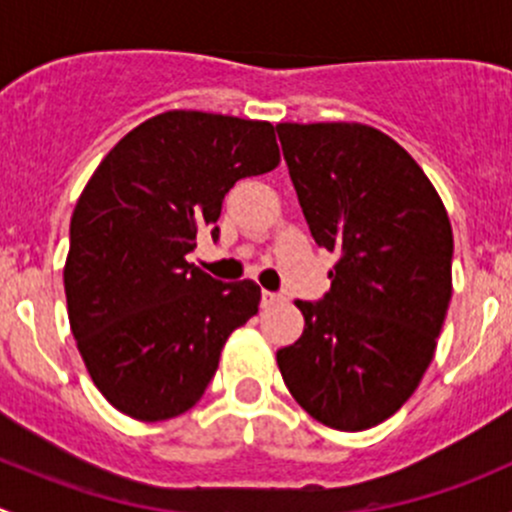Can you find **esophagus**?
I'll use <instances>...</instances> for the list:
<instances>
[{"instance_id": "obj_1", "label": "esophagus", "mask_w": 512, "mask_h": 512, "mask_svg": "<svg viewBox=\"0 0 512 512\" xmlns=\"http://www.w3.org/2000/svg\"><path fill=\"white\" fill-rule=\"evenodd\" d=\"M285 302V294H280V292H262V304H265V307H275V304H282Z\"/></svg>"}]
</instances>
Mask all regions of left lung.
<instances>
[{
  "label": "left lung",
  "mask_w": 512,
  "mask_h": 512,
  "mask_svg": "<svg viewBox=\"0 0 512 512\" xmlns=\"http://www.w3.org/2000/svg\"><path fill=\"white\" fill-rule=\"evenodd\" d=\"M314 242L337 252L332 289L302 302L277 352L289 394L319 423L366 431L421 384L453 294V230L428 175L364 123H277Z\"/></svg>",
  "instance_id": "left-lung-1"
}]
</instances>
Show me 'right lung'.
I'll use <instances>...</instances> for the list:
<instances>
[{"label": "right lung", "instance_id": "1", "mask_svg": "<svg viewBox=\"0 0 512 512\" xmlns=\"http://www.w3.org/2000/svg\"><path fill=\"white\" fill-rule=\"evenodd\" d=\"M280 165L267 121L165 111L121 138L76 200L64 265L71 334L103 399L136 421L185 414L260 287L185 260L218 237L227 190Z\"/></svg>", "mask_w": 512, "mask_h": 512}]
</instances>
